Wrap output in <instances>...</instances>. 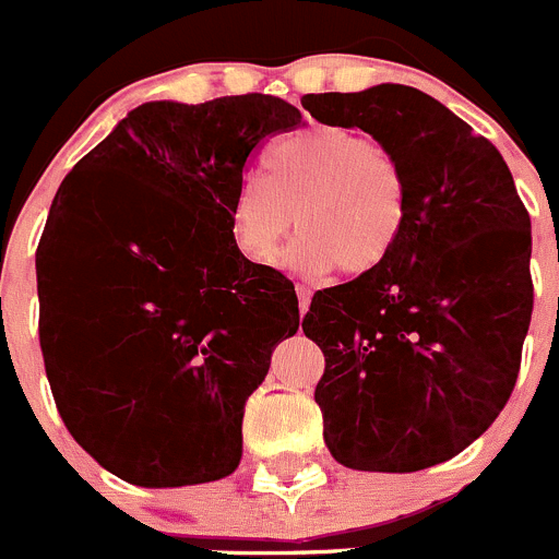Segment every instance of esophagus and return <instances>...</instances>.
<instances>
[{
  "label": "esophagus",
  "mask_w": 559,
  "mask_h": 559,
  "mask_svg": "<svg viewBox=\"0 0 559 559\" xmlns=\"http://www.w3.org/2000/svg\"><path fill=\"white\" fill-rule=\"evenodd\" d=\"M296 296H299V313H308L310 308V290L305 285H296Z\"/></svg>",
  "instance_id": "34e87169"
}]
</instances>
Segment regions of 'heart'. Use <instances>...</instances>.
Returning a JSON list of instances; mask_svg holds the SVG:
<instances>
[{"instance_id":"heart-1","label":"heart","mask_w":559,"mask_h":559,"mask_svg":"<svg viewBox=\"0 0 559 559\" xmlns=\"http://www.w3.org/2000/svg\"><path fill=\"white\" fill-rule=\"evenodd\" d=\"M408 218L406 173L367 133L310 126L276 142L265 176H240L229 231L240 254L269 263L299 226L283 265L305 276L369 274L397 249Z\"/></svg>"}]
</instances>
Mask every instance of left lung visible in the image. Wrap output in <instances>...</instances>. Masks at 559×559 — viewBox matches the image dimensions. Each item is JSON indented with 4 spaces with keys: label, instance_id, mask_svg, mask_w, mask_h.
<instances>
[{
    "label": "left lung",
    "instance_id": "obj_1",
    "mask_svg": "<svg viewBox=\"0 0 559 559\" xmlns=\"http://www.w3.org/2000/svg\"><path fill=\"white\" fill-rule=\"evenodd\" d=\"M406 173L408 218L378 271L319 290L302 330L324 353V445L353 471L448 462L496 423L532 319V224L490 140L426 92L380 83L302 97Z\"/></svg>",
    "mask_w": 559,
    "mask_h": 559
}]
</instances>
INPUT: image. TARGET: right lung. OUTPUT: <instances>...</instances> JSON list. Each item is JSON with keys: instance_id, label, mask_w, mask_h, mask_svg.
<instances>
[{"instance_id": "add662e5", "label": "right lung", "mask_w": 559, "mask_h": 559, "mask_svg": "<svg viewBox=\"0 0 559 559\" xmlns=\"http://www.w3.org/2000/svg\"><path fill=\"white\" fill-rule=\"evenodd\" d=\"M299 122L271 95L142 103L58 187L36 251L44 369L63 426L122 481L187 487L240 464L246 400L299 299L235 246L231 190Z\"/></svg>"}]
</instances>
